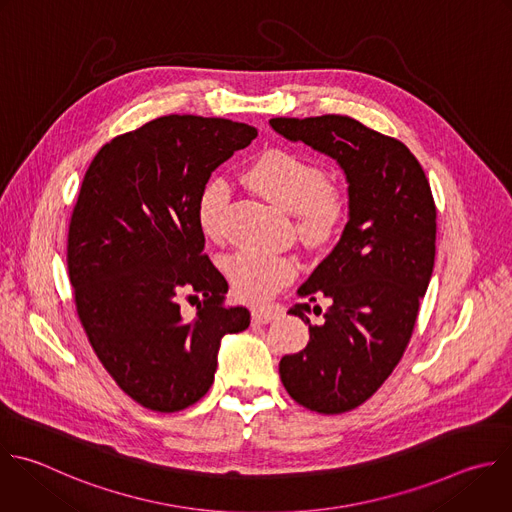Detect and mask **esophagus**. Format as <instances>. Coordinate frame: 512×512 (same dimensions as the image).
<instances>
[{
	"instance_id": "1",
	"label": "esophagus",
	"mask_w": 512,
	"mask_h": 512,
	"mask_svg": "<svg viewBox=\"0 0 512 512\" xmlns=\"http://www.w3.org/2000/svg\"><path fill=\"white\" fill-rule=\"evenodd\" d=\"M283 313V309L279 305H267V307H255L251 311V317L255 323H269L275 317H279Z\"/></svg>"
}]
</instances>
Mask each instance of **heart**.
Masks as SVG:
<instances>
[{
  "mask_svg": "<svg viewBox=\"0 0 512 512\" xmlns=\"http://www.w3.org/2000/svg\"><path fill=\"white\" fill-rule=\"evenodd\" d=\"M243 179L257 195L295 215V229L307 245L323 247L342 231L348 197L342 187L325 179L323 168L311 158L289 148H267L249 162ZM227 203L225 181L211 179L201 187L195 213L207 239L223 237ZM223 271L239 299L259 303L297 275V263L287 255L243 249L223 261Z\"/></svg>",
  "mask_w": 512,
  "mask_h": 512,
  "instance_id": "heart-1",
  "label": "heart"
}]
</instances>
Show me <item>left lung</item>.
<instances>
[{"instance_id":"1","label":"left lung","mask_w":512,"mask_h":512,"mask_svg":"<svg viewBox=\"0 0 512 512\" xmlns=\"http://www.w3.org/2000/svg\"><path fill=\"white\" fill-rule=\"evenodd\" d=\"M269 124L331 156L346 175L344 233L297 289L307 303L291 309L309 325V342L279 362L297 404L342 414L374 396L404 356L434 269L436 205L420 162L396 138L339 114ZM321 294L330 307L311 324L308 301Z\"/></svg>"}]
</instances>
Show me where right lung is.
Returning <instances> with one entry per match:
<instances>
[{
	"mask_svg": "<svg viewBox=\"0 0 512 512\" xmlns=\"http://www.w3.org/2000/svg\"><path fill=\"white\" fill-rule=\"evenodd\" d=\"M255 136L225 118L160 116L104 144L84 175L68 231L76 311L106 372L148 410L199 402L223 335L251 323L249 309L225 305L195 207L213 170ZM183 290L204 297L193 320Z\"/></svg>",
	"mask_w": 512,
	"mask_h": 512,
	"instance_id": "add662e5",
	"label": "right lung"
}]
</instances>
